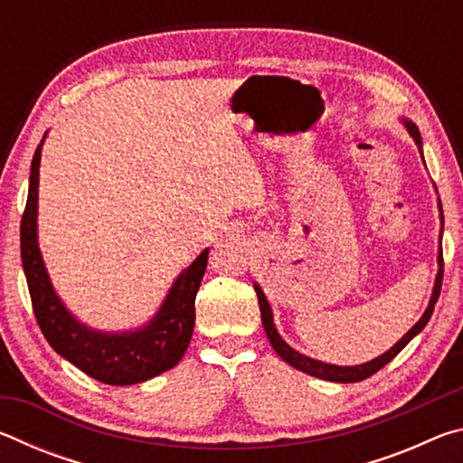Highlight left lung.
Here are the masks:
<instances>
[{"label": "left lung", "mask_w": 463, "mask_h": 463, "mask_svg": "<svg viewBox=\"0 0 463 463\" xmlns=\"http://www.w3.org/2000/svg\"><path fill=\"white\" fill-rule=\"evenodd\" d=\"M404 128L409 130V135L412 137L414 143L419 146V153H420V159L425 163V156H422V138H420V132L417 128V124L409 118H402ZM437 192V187H435ZM437 206H439V221H441V232H439V250H437V276H435V284H433V294H430V300H429V307L422 312V317L419 318V323L414 325L409 333H406L401 341L396 345H392V347L386 351V354L378 355L372 362H365L362 365H333V364H325V362H318V359H312L308 355L300 354V351H296L289 347V345L281 339V335L278 333L276 323H273V310L269 307V300L268 296L263 294V289L260 284H253L255 292H257V300H260V310H261V323L265 328V335H268V339L271 343V347L276 349V354L284 359L286 364H289L296 370H300L308 375H315V378L320 380H326V382H336V383H354V382H362L365 378H370L378 370H382L383 365L390 364L392 359H394L401 351L409 345L414 336H417L422 328L427 326L430 315H433V308H435V302L439 298V292H441V281H443V249H441V239H443V206H441V200H437Z\"/></svg>", "instance_id": "obj_1"}]
</instances>
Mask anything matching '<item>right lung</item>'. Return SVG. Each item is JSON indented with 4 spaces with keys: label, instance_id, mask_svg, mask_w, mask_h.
Instances as JSON below:
<instances>
[{
    "label": "right lung",
    "instance_id": "right-lung-1",
    "mask_svg": "<svg viewBox=\"0 0 463 463\" xmlns=\"http://www.w3.org/2000/svg\"><path fill=\"white\" fill-rule=\"evenodd\" d=\"M44 138L46 132L30 167L28 200L20 224L22 268L38 326L61 357L93 380L109 386H130L151 380L177 365L190 345L195 323V294L206 271L210 249H203L179 273L159 310L143 326L108 333L81 323L54 289L38 247V175Z\"/></svg>",
    "mask_w": 463,
    "mask_h": 463
}]
</instances>
